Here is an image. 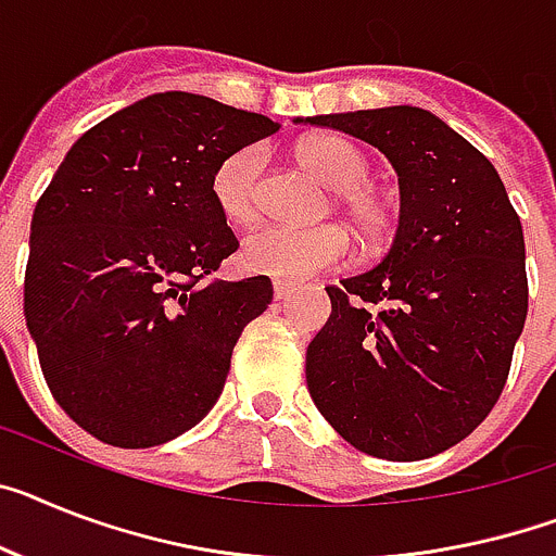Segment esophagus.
<instances>
[{
	"mask_svg": "<svg viewBox=\"0 0 556 556\" xmlns=\"http://www.w3.org/2000/svg\"><path fill=\"white\" fill-rule=\"evenodd\" d=\"M291 293H293V288L288 286V282H279V279H277V282H274V300L282 302V300H288Z\"/></svg>",
	"mask_w": 556,
	"mask_h": 556,
	"instance_id": "esophagus-1",
	"label": "esophagus"
}]
</instances>
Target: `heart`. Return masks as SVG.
<instances>
[{
  "instance_id": "b5f03b06",
  "label": "heart",
  "mask_w": 556,
  "mask_h": 556,
  "mask_svg": "<svg viewBox=\"0 0 556 556\" xmlns=\"http://www.w3.org/2000/svg\"><path fill=\"white\" fill-rule=\"evenodd\" d=\"M300 157L321 184L339 191L367 237H379L387 226V208L367 191L370 163L356 147L336 135H316L300 147ZM265 169V149L260 143L237 149L217 166L212 177L214 203L237 226H249L260 217V180ZM353 260L350 237L339 226H265L245 237L240 251L242 268L279 282H311L319 274L339 270Z\"/></svg>"
}]
</instances>
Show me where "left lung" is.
Returning <instances> with one entry per match:
<instances>
[{
	"label": "left lung",
	"mask_w": 556,
	"mask_h": 556,
	"mask_svg": "<svg viewBox=\"0 0 556 556\" xmlns=\"http://www.w3.org/2000/svg\"><path fill=\"white\" fill-rule=\"evenodd\" d=\"M384 152L399 172L393 249L328 288L307 344L311 399L358 452L421 460L478 427L503 393L529 311L523 226L501 175L421 106L305 118Z\"/></svg>",
	"instance_id": "left-lung-1"
}]
</instances>
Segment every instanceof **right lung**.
<instances>
[{
    "label": "right lung",
    "instance_id": "obj_1",
    "mask_svg": "<svg viewBox=\"0 0 556 556\" xmlns=\"http://www.w3.org/2000/svg\"><path fill=\"white\" fill-rule=\"evenodd\" d=\"M277 129L214 98L157 92L87 129L36 203L27 330L59 407L98 441L166 444L220 399L274 288L208 279L240 245L212 177Z\"/></svg>",
    "mask_w": 556,
    "mask_h": 556
}]
</instances>
